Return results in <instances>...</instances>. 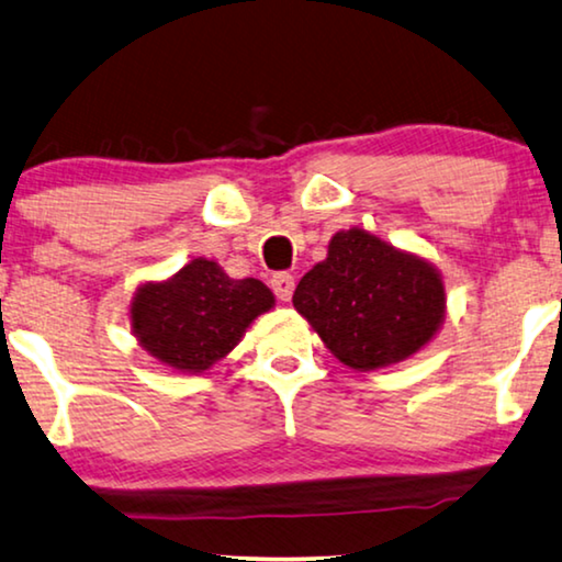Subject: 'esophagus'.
Wrapping results in <instances>:
<instances>
[{
    "label": "esophagus",
    "instance_id": "esophagus-1",
    "mask_svg": "<svg viewBox=\"0 0 562 562\" xmlns=\"http://www.w3.org/2000/svg\"><path fill=\"white\" fill-rule=\"evenodd\" d=\"M294 286H296V281L291 273H276L271 279V289H273V294L279 296V302H289V299L294 296Z\"/></svg>",
    "mask_w": 562,
    "mask_h": 562
}]
</instances>
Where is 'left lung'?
<instances>
[{
    "label": "left lung",
    "instance_id": "8db88e82",
    "mask_svg": "<svg viewBox=\"0 0 562 562\" xmlns=\"http://www.w3.org/2000/svg\"><path fill=\"white\" fill-rule=\"evenodd\" d=\"M294 306L327 350L356 371L402 363L445 322L440 271L360 227L340 229L299 281Z\"/></svg>",
    "mask_w": 562,
    "mask_h": 562
}]
</instances>
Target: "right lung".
<instances>
[{"instance_id":"1","label":"right lung","mask_w":562,"mask_h":562,"mask_svg":"<svg viewBox=\"0 0 562 562\" xmlns=\"http://www.w3.org/2000/svg\"><path fill=\"white\" fill-rule=\"evenodd\" d=\"M273 304L263 281L229 279L214 260L194 258L171 279L143 283L130 304V322L148 356L196 375L225 358Z\"/></svg>"}]
</instances>
